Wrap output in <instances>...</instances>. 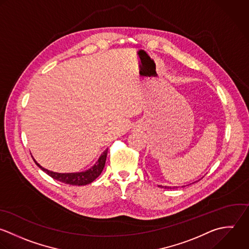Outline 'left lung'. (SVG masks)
<instances>
[{
    "mask_svg": "<svg viewBox=\"0 0 249 249\" xmlns=\"http://www.w3.org/2000/svg\"><path fill=\"white\" fill-rule=\"evenodd\" d=\"M159 187L161 188H165V189H175V188H178V187H170V186H162V185H158Z\"/></svg>",
    "mask_w": 249,
    "mask_h": 249,
    "instance_id": "obj_1",
    "label": "left lung"
}]
</instances>
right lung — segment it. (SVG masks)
Wrapping results in <instances>:
<instances>
[{
  "mask_svg": "<svg viewBox=\"0 0 249 249\" xmlns=\"http://www.w3.org/2000/svg\"><path fill=\"white\" fill-rule=\"evenodd\" d=\"M107 155V149L103 152V154L100 156L96 164L93 167H91L89 170L85 172H80V173H69V174H60V173H54V172L48 171L42 168L38 163H36L35 159L34 161L38 168H40L44 173H46L52 178L66 184L80 186V185H86L93 182L101 175V173L105 168Z\"/></svg>",
  "mask_w": 249,
  "mask_h": 249,
  "instance_id": "obj_1",
  "label": "right lung"
}]
</instances>
